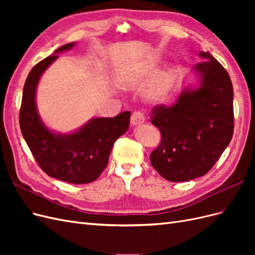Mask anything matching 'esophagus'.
Here are the masks:
<instances>
[{"mask_svg":"<svg viewBox=\"0 0 255 255\" xmlns=\"http://www.w3.org/2000/svg\"><path fill=\"white\" fill-rule=\"evenodd\" d=\"M144 122V117L140 112H134L130 116V123L133 126H140Z\"/></svg>","mask_w":255,"mask_h":255,"instance_id":"esophagus-1","label":"esophagus"}]
</instances>
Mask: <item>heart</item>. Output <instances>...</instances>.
<instances>
[{
    "mask_svg": "<svg viewBox=\"0 0 255 255\" xmlns=\"http://www.w3.org/2000/svg\"><path fill=\"white\" fill-rule=\"evenodd\" d=\"M153 72L154 65L151 64L132 74L129 81L134 86H143L145 83H148ZM169 89H170V83H169L168 74L166 72H160L146 88L145 98L151 102H161L168 97Z\"/></svg>",
    "mask_w": 255,
    "mask_h": 255,
    "instance_id": "obj_1",
    "label": "heart"
}]
</instances>
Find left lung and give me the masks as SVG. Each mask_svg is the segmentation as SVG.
I'll use <instances>...</instances> for the list:
<instances>
[{
    "instance_id": "left-lung-1",
    "label": "left lung",
    "mask_w": 255,
    "mask_h": 255,
    "mask_svg": "<svg viewBox=\"0 0 255 255\" xmlns=\"http://www.w3.org/2000/svg\"><path fill=\"white\" fill-rule=\"evenodd\" d=\"M199 55L203 61L192 69L199 76V86L185 88L170 106H154L150 116L161 135L150 161L171 182L207 173L233 136L232 82L212 54L201 51Z\"/></svg>"
}]
</instances>
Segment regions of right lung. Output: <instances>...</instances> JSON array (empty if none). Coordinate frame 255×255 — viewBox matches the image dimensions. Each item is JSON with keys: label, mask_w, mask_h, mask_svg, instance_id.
Returning a JSON list of instances; mask_svg holds the SVG:
<instances>
[{"label": "right lung", "mask_w": 255, "mask_h": 255, "mask_svg": "<svg viewBox=\"0 0 255 255\" xmlns=\"http://www.w3.org/2000/svg\"><path fill=\"white\" fill-rule=\"evenodd\" d=\"M75 42L55 51L70 50ZM54 54L38 63L27 75L20 109V128L42 170L60 181L87 184L96 181L109 164L113 145L128 129L129 112L114 118H94L71 134L54 133L44 126L36 106V88L42 73L57 59Z\"/></svg>", "instance_id": "add662e5"}]
</instances>
